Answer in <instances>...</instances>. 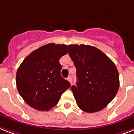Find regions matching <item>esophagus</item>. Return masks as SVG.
Returning a JSON list of instances; mask_svg holds the SVG:
<instances>
[{
    "instance_id": "esophagus-1",
    "label": "esophagus",
    "mask_w": 134,
    "mask_h": 134,
    "mask_svg": "<svg viewBox=\"0 0 134 134\" xmlns=\"http://www.w3.org/2000/svg\"><path fill=\"white\" fill-rule=\"evenodd\" d=\"M67 80L69 81V82H70V83L71 84V83H72V77H71V76H68V78H67Z\"/></svg>"
}]
</instances>
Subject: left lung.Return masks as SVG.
<instances>
[{
  "mask_svg": "<svg viewBox=\"0 0 134 134\" xmlns=\"http://www.w3.org/2000/svg\"><path fill=\"white\" fill-rule=\"evenodd\" d=\"M68 46L76 69V85L71 90L77 105L88 113L103 110L119 90V73L115 63L96 47L83 44Z\"/></svg>",
  "mask_w": 134,
  "mask_h": 134,
  "instance_id": "obj_1",
  "label": "left lung"
}]
</instances>
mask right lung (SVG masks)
<instances>
[{"instance_id":"add662e5","label":"right lung","mask_w":134,"mask_h":134,"mask_svg":"<svg viewBox=\"0 0 134 134\" xmlns=\"http://www.w3.org/2000/svg\"><path fill=\"white\" fill-rule=\"evenodd\" d=\"M67 45L48 43L34 51L19 65L16 74L18 92L31 108L48 111L58 104L70 83L61 76L59 60L68 53Z\"/></svg>"}]
</instances>
